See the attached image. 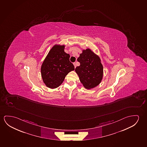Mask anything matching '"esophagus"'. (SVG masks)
<instances>
[{
    "label": "esophagus",
    "instance_id": "obj_1",
    "mask_svg": "<svg viewBox=\"0 0 147 147\" xmlns=\"http://www.w3.org/2000/svg\"><path fill=\"white\" fill-rule=\"evenodd\" d=\"M74 65L75 68H76V63H74Z\"/></svg>",
    "mask_w": 147,
    "mask_h": 147
}]
</instances>
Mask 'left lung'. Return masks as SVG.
Masks as SVG:
<instances>
[{
	"label": "left lung",
	"mask_w": 147,
	"mask_h": 147,
	"mask_svg": "<svg viewBox=\"0 0 147 147\" xmlns=\"http://www.w3.org/2000/svg\"><path fill=\"white\" fill-rule=\"evenodd\" d=\"M80 65L75 68L80 81L86 88H94L101 82L103 68L99 57L90 49L83 50L77 59Z\"/></svg>",
	"instance_id": "1"
}]
</instances>
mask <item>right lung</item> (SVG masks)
I'll return each mask as SVG.
<instances>
[{
  "mask_svg": "<svg viewBox=\"0 0 147 147\" xmlns=\"http://www.w3.org/2000/svg\"><path fill=\"white\" fill-rule=\"evenodd\" d=\"M64 46L55 45L50 50L41 67V75L46 86L57 88L74 66L70 61V55L64 51Z\"/></svg>",
  "mask_w": 147,
  "mask_h": 147,
  "instance_id": "right-lung-1",
  "label": "right lung"
}]
</instances>
